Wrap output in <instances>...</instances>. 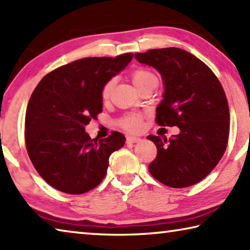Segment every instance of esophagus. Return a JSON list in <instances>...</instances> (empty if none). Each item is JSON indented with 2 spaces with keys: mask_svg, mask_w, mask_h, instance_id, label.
Masks as SVG:
<instances>
[{
  "mask_svg": "<svg viewBox=\"0 0 250 250\" xmlns=\"http://www.w3.org/2000/svg\"><path fill=\"white\" fill-rule=\"evenodd\" d=\"M140 141H141V139L138 137H126V142L128 143H137Z\"/></svg>",
  "mask_w": 250,
  "mask_h": 250,
  "instance_id": "obj_1",
  "label": "esophagus"
}]
</instances>
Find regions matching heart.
<instances>
[{"label":"heart","mask_w":250,"mask_h":250,"mask_svg":"<svg viewBox=\"0 0 250 250\" xmlns=\"http://www.w3.org/2000/svg\"><path fill=\"white\" fill-rule=\"evenodd\" d=\"M154 77L153 74H151L150 71L145 70V69H139L135 70L132 74V83H134L135 87H140L141 84L146 82L147 79ZM115 86V79H110L107 83H104L103 87V90H101V97L103 99L107 100L110 94H111L112 88ZM119 124L122 126L129 131H138L142 126V116L138 115V113H132V115H126L122 117L119 120Z\"/></svg>","instance_id":"1"}]
</instances>
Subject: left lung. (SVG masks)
<instances>
[{"mask_svg": "<svg viewBox=\"0 0 250 250\" xmlns=\"http://www.w3.org/2000/svg\"><path fill=\"white\" fill-rule=\"evenodd\" d=\"M134 57L162 78L164 92L156 107V122L180 129L168 140L147 135L158 149L149 172L171 188L196 184L217 166L227 146L229 109L222 84L208 66L184 49H150Z\"/></svg>", "mask_w": 250, "mask_h": 250, "instance_id": "8db88e82", "label": "left lung"}]
</instances>
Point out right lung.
Here are the masks:
<instances>
[{"instance_id":"add662e5","label":"right lung","mask_w":250,"mask_h":250,"mask_svg":"<svg viewBox=\"0 0 250 250\" xmlns=\"http://www.w3.org/2000/svg\"><path fill=\"white\" fill-rule=\"evenodd\" d=\"M133 54L87 57L59 67L37 84L25 117L27 153L39 174L58 191L83 194L104 179L109 158L125 146L112 132L91 139L84 126L103 111L101 90L124 70Z\"/></svg>"}]
</instances>
